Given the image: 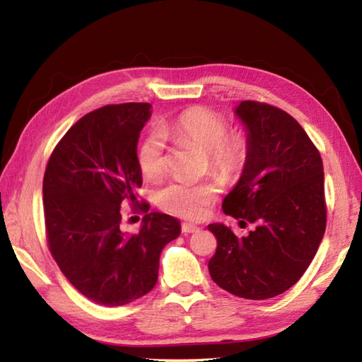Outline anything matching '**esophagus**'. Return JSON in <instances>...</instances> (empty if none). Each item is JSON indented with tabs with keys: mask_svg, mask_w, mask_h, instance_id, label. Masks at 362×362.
Listing matches in <instances>:
<instances>
[{
	"mask_svg": "<svg viewBox=\"0 0 362 362\" xmlns=\"http://www.w3.org/2000/svg\"><path fill=\"white\" fill-rule=\"evenodd\" d=\"M199 230V226H196V225H193V223H182V233L183 235H188V233H194V231H198Z\"/></svg>",
	"mask_w": 362,
	"mask_h": 362,
	"instance_id": "esophagus-1",
	"label": "esophagus"
}]
</instances>
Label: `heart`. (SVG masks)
Masks as SVG:
<instances>
[{
	"label": "heart",
	"mask_w": 362,
	"mask_h": 362,
	"mask_svg": "<svg viewBox=\"0 0 362 362\" xmlns=\"http://www.w3.org/2000/svg\"><path fill=\"white\" fill-rule=\"evenodd\" d=\"M174 137L187 140L206 150L207 169L225 182L236 179L249 161V140L241 132H228L230 124L223 115L207 107L183 110L168 126ZM166 137L151 129L137 148V163L148 180H158L168 169ZM216 198V187L209 182L174 180L158 193L161 209L183 218H199Z\"/></svg>",
	"instance_id": "obj_1"
}]
</instances>
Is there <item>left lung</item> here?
I'll list each match as a JSON object with an SVG mask.
<instances>
[{
  "instance_id": "8db88e82",
  "label": "left lung",
  "mask_w": 362,
  "mask_h": 362,
  "mask_svg": "<svg viewBox=\"0 0 362 362\" xmlns=\"http://www.w3.org/2000/svg\"><path fill=\"white\" fill-rule=\"evenodd\" d=\"M236 115L247 127L250 153L222 207L240 225L255 223V228L238 238L222 223L207 225L217 240L209 273L233 296L272 298L302 278L326 231L322 159L284 110L244 100Z\"/></svg>"
}]
</instances>
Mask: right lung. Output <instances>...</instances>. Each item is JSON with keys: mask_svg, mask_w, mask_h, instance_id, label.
Returning <instances> with one entry per match:
<instances>
[{"mask_svg": "<svg viewBox=\"0 0 362 362\" xmlns=\"http://www.w3.org/2000/svg\"><path fill=\"white\" fill-rule=\"evenodd\" d=\"M150 103L105 105L78 119L49 156L42 179L47 246L76 291L119 306L148 293L159 255L180 235L179 220L140 201L137 142ZM146 214L139 233L119 228L120 207Z\"/></svg>", "mask_w": 362, "mask_h": 362, "instance_id": "right-lung-1", "label": "right lung"}]
</instances>
